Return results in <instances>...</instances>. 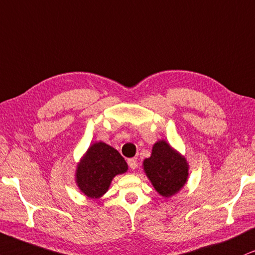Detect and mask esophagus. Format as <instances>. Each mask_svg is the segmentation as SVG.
<instances>
[{"label":"esophagus","instance_id":"34e87169","mask_svg":"<svg viewBox=\"0 0 255 255\" xmlns=\"http://www.w3.org/2000/svg\"><path fill=\"white\" fill-rule=\"evenodd\" d=\"M128 166L130 167L131 169H136V167H137V161L135 160V159H128Z\"/></svg>","mask_w":255,"mask_h":255}]
</instances>
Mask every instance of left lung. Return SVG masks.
I'll use <instances>...</instances> for the list:
<instances>
[{"instance_id": "8db88e82", "label": "left lung", "mask_w": 255, "mask_h": 255, "mask_svg": "<svg viewBox=\"0 0 255 255\" xmlns=\"http://www.w3.org/2000/svg\"><path fill=\"white\" fill-rule=\"evenodd\" d=\"M143 168L154 188L166 198L179 192L188 176L185 157L176 153L166 141L154 144L150 157L143 161Z\"/></svg>"}]
</instances>
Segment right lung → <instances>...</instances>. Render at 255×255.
<instances>
[{
	"label": "right lung",
	"instance_id": "right-lung-1",
	"mask_svg": "<svg viewBox=\"0 0 255 255\" xmlns=\"http://www.w3.org/2000/svg\"><path fill=\"white\" fill-rule=\"evenodd\" d=\"M127 168V162L117 149L104 142L94 143L77 166V186L89 198H100L108 191L113 178Z\"/></svg>",
	"mask_w": 255,
	"mask_h": 255
}]
</instances>
